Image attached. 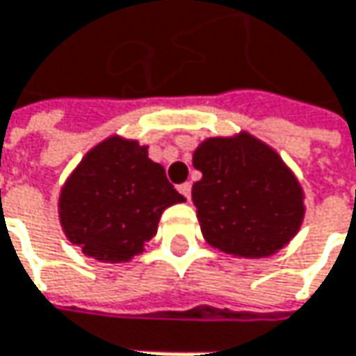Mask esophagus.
<instances>
[{
    "label": "esophagus",
    "instance_id": "1",
    "mask_svg": "<svg viewBox=\"0 0 356 356\" xmlns=\"http://www.w3.org/2000/svg\"><path fill=\"white\" fill-rule=\"evenodd\" d=\"M177 191L185 197V199H191V183H181L177 187Z\"/></svg>",
    "mask_w": 356,
    "mask_h": 356
}]
</instances>
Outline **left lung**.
Listing matches in <instances>:
<instances>
[{
  "label": "left lung",
  "mask_w": 356,
  "mask_h": 356,
  "mask_svg": "<svg viewBox=\"0 0 356 356\" xmlns=\"http://www.w3.org/2000/svg\"><path fill=\"white\" fill-rule=\"evenodd\" d=\"M202 173L193 202L207 242L240 258L280 250L303 218L300 183L274 149L242 134L202 141L193 155Z\"/></svg>",
  "instance_id": "1"
}]
</instances>
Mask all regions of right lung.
Segmentation results:
<instances>
[{
  "label": "right lung",
  "instance_id": "1",
  "mask_svg": "<svg viewBox=\"0 0 356 356\" xmlns=\"http://www.w3.org/2000/svg\"><path fill=\"white\" fill-rule=\"evenodd\" d=\"M185 201L138 141L110 138L86 155L60 193L68 240L102 262H126L157 232L167 207Z\"/></svg>",
  "mask_w": 356,
  "mask_h": 356
}]
</instances>
